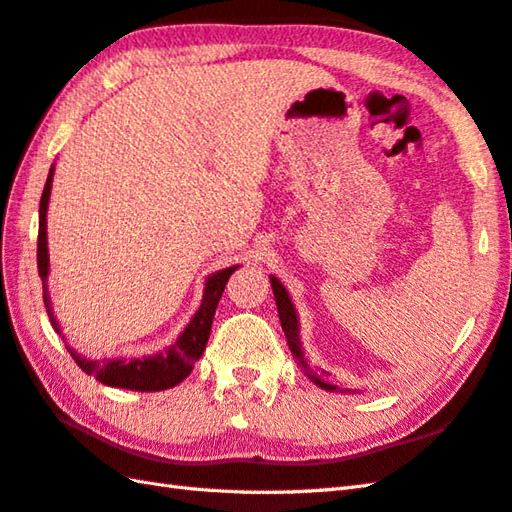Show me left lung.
Here are the masks:
<instances>
[{
	"instance_id": "obj_1",
	"label": "left lung",
	"mask_w": 512,
	"mask_h": 512,
	"mask_svg": "<svg viewBox=\"0 0 512 512\" xmlns=\"http://www.w3.org/2000/svg\"><path fill=\"white\" fill-rule=\"evenodd\" d=\"M270 286H273V292H275V301H277V312H279V321H281V330H284L286 339H288V347L292 356L297 358V363L303 367V372H306V376L312 380L314 385H319L321 389L325 391H336V387L328 380V374L321 372H312V369L308 367L306 363V356H303V350H301V339H299V319H297V312H295V306H292L290 301V295L288 290L284 288V284L277 277L270 275Z\"/></svg>"
}]
</instances>
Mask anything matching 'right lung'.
<instances>
[{
	"mask_svg": "<svg viewBox=\"0 0 512 512\" xmlns=\"http://www.w3.org/2000/svg\"><path fill=\"white\" fill-rule=\"evenodd\" d=\"M52 176L54 167H50L46 187L41 193V204H39V237H37V266H39V277L43 284V303H46L48 317L54 332L61 334V325L54 317L52 306H50V295H48V273H50V257H48V200H50V189H52ZM237 270V266L217 270V273L206 277L204 284V295L198 312L193 314L187 328L180 332L176 343H171L165 352L151 354V356H140V358H101V361H94L72 350L70 345L68 352L74 358V363L79 365L85 374L94 376L99 383L110 385V387H123V389H134V391H162L169 387H176L182 383L184 378L191 374L193 363L202 356L206 341H209L211 334V323L215 317V308L222 299V292L228 277H231Z\"/></svg>",
	"mask_w": 512,
	"mask_h": 512,
	"instance_id": "obj_1",
	"label": "right lung"
}]
</instances>
